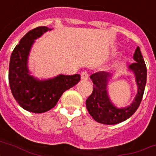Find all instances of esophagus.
Wrapping results in <instances>:
<instances>
[{"instance_id":"obj_1","label":"esophagus","mask_w":156,"mask_h":156,"mask_svg":"<svg viewBox=\"0 0 156 156\" xmlns=\"http://www.w3.org/2000/svg\"><path fill=\"white\" fill-rule=\"evenodd\" d=\"M89 78V74L87 71H83V73H81V79L83 81H87Z\"/></svg>"}]
</instances>
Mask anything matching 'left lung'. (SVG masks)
Instances as JSON below:
<instances>
[{
    "instance_id": "obj_1",
    "label": "left lung",
    "mask_w": 156,
    "mask_h": 156,
    "mask_svg": "<svg viewBox=\"0 0 156 156\" xmlns=\"http://www.w3.org/2000/svg\"><path fill=\"white\" fill-rule=\"evenodd\" d=\"M133 62L129 68L135 74L138 84V94L133 102L128 107L118 108L109 100L107 85L111 74L104 71L93 73L90 79L93 82V90L86 100V106L90 115L99 123L115 125L126 121L133 115L140 105L147 83V66L140 48L138 47L133 53Z\"/></svg>"
}]
</instances>
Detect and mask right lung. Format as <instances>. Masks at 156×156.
<instances>
[{"label": "right lung", "mask_w": 156, "mask_h": 156, "mask_svg": "<svg viewBox=\"0 0 156 156\" xmlns=\"http://www.w3.org/2000/svg\"><path fill=\"white\" fill-rule=\"evenodd\" d=\"M52 29L38 27L28 31L11 54L9 69V83L13 97L23 108L35 113L52 109L61 95L80 81V75H61L40 81L30 75L27 57L35 40Z\"/></svg>", "instance_id": "right-lung-1"}]
</instances>
